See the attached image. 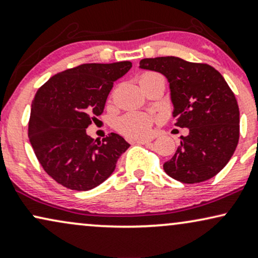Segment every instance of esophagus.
<instances>
[{"instance_id":"34e87169","label":"esophagus","mask_w":258,"mask_h":258,"mask_svg":"<svg viewBox=\"0 0 258 258\" xmlns=\"http://www.w3.org/2000/svg\"><path fill=\"white\" fill-rule=\"evenodd\" d=\"M150 142H152V139H137V141H136V143H138V144H149Z\"/></svg>"}]
</instances>
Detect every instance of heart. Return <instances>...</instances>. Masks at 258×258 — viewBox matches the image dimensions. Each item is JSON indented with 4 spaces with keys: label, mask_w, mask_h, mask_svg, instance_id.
Instances as JSON below:
<instances>
[{
    "label": "heart",
    "mask_w": 258,
    "mask_h": 258,
    "mask_svg": "<svg viewBox=\"0 0 258 258\" xmlns=\"http://www.w3.org/2000/svg\"><path fill=\"white\" fill-rule=\"evenodd\" d=\"M156 78H162V76L156 73H146L141 76L139 82L144 84V82ZM152 125L153 119L149 115L135 111L121 116L116 121V130L128 138H141L149 135Z\"/></svg>",
    "instance_id": "b5f03b06"
}]
</instances>
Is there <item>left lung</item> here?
<instances>
[{"mask_svg": "<svg viewBox=\"0 0 258 258\" xmlns=\"http://www.w3.org/2000/svg\"><path fill=\"white\" fill-rule=\"evenodd\" d=\"M139 68L167 79L174 125L189 128L164 164L165 172L188 184L212 178L228 164L239 142V106L226 80L211 65L178 57L142 59Z\"/></svg>", "mask_w": 258, "mask_h": 258, "instance_id": "obj_1", "label": "left lung"}]
</instances>
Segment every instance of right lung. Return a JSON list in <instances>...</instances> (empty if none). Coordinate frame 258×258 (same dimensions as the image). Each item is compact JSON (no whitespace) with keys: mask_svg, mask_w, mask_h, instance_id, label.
<instances>
[{"mask_svg":"<svg viewBox=\"0 0 258 258\" xmlns=\"http://www.w3.org/2000/svg\"><path fill=\"white\" fill-rule=\"evenodd\" d=\"M131 61L81 64L55 74L38 88L31 104L29 141L41 166L72 190L96 188L111 176L130 144L110 133L94 141L86 128L104 110L112 85Z\"/></svg>","mask_w":258,"mask_h":258,"instance_id":"1","label":"right lung"}]
</instances>
